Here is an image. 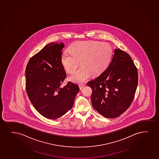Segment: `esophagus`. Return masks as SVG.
<instances>
[{"label": "esophagus", "instance_id": "esophagus-1", "mask_svg": "<svg viewBox=\"0 0 159 159\" xmlns=\"http://www.w3.org/2000/svg\"><path fill=\"white\" fill-rule=\"evenodd\" d=\"M79 88L80 89H81L83 87H84V86H85V84H80L79 85Z\"/></svg>", "mask_w": 159, "mask_h": 159}]
</instances>
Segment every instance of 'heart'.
<instances>
[{
    "mask_svg": "<svg viewBox=\"0 0 159 159\" xmlns=\"http://www.w3.org/2000/svg\"><path fill=\"white\" fill-rule=\"evenodd\" d=\"M110 45L101 41H79L71 45L70 52L62 53L61 62L64 69L72 73L77 69L79 61L81 66L69 77L76 83L86 81L92 75L101 74L108 66L112 56Z\"/></svg>",
    "mask_w": 159,
    "mask_h": 159,
    "instance_id": "obj_1",
    "label": "heart"
}]
</instances>
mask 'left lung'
Wrapping results in <instances>:
<instances>
[{"label":"left lung","instance_id":"1","mask_svg":"<svg viewBox=\"0 0 159 159\" xmlns=\"http://www.w3.org/2000/svg\"><path fill=\"white\" fill-rule=\"evenodd\" d=\"M87 84L92 89L93 108L105 118H116L133 102L138 84V71L128 54L115 49L108 67Z\"/></svg>","mask_w":159,"mask_h":159}]
</instances>
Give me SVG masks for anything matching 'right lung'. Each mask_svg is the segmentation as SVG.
Masks as SVG:
<instances>
[{"mask_svg":"<svg viewBox=\"0 0 159 159\" xmlns=\"http://www.w3.org/2000/svg\"><path fill=\"white\" fill-rule=\"evenodd\" d=\"M63 43H52L32 56L25 70V85L29 98L36 110L45 118L56 119L73 107L79 91L77 84L69 81L61 85L66 78L61 62Z\"/></svg>","mask_w":159,"mask_h":159,"instance_id":"1","label":"right lung"}]
</instances>
